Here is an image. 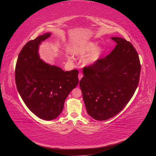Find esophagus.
<instances>
[{
	"label": "esophagus",
	"instance_id": "obj_1",
	"mask_svg": "<svg viewBox=\"0 0 156 156\" xmlns=\"http://www.w3.org/2000/svg\"><path fill=\"white\" fill-rule=\"evenodd\" d=\"M83 76V73H79V75H78V78H79V81L82 79Z\"/></svg>",
	"mask_w": 156,
	"mask_h": 156
}]
</instances>
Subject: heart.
<instances>
[{
	"label": "heart",
	"instance_id": "b5f03b06",
	"mask_svg": "<svg viewBox=\"0 0 156 156\" xmlns=\"http://www.w3.org/2000/svg\"><path fill=\"white\" fill-rule=\"evenodd\" d=\"M72 53L73 55L81 57L90 53L84 58L83 63L86 66H90L95 64L100 58L103 53V49L101 47H97L95 42L89 41L83 45L75 47L72 49Z\"/></svg>",
	"mask_w": 156,
	"mask_h": 156
}]
</instances>
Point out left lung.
<instances>
[{
  "label": "left lung",
  "instance_id": "obj_1",
  "mask_svg": "<svg viewBox=\"0 0 156 156\" xmlns=\"http://www.w3.org/2000/svg\"><path fill=\"white\" fill-rule=\"evenodd\" d=\"M117 45L104 58L84 68L79 82L88 114L106 120L119 113L129 101L139 84L140 64L130 42L112 37Z\"/></svg>",
  "mask_w": 156,
  "mask_h": 156
}]
</instances>
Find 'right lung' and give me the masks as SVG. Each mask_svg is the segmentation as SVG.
I'll use <instances>...</instances> for the list:
<instances>
[{
    "label": "right lung",
    "instance_id": "add662e5",
    "mask_svg": "<svg viewBox=\"0 0 156 156\" xmlns=\"http://www.w3.org/2000/svg\"><path fill=\"white\" fill-rule=\"evenodd\" d=\"M51 35L45 33L25 44L18 56L15 72L23 101L32 112L45 120L60 115L66 99L79 83L77 70L64 72L40 58L39 46Z\"/></svg>",
    "mask_w": 156,
    "mask_h": 156
}]
</instances>
